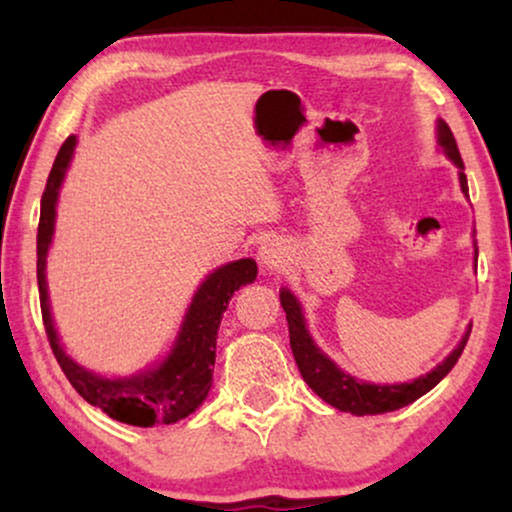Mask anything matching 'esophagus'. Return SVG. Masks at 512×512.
<instances>
[{
    "instance_id": "34e87169",
    "label": "esophagus",
    "mask_w": 512,
    "mask_h": 512,
    "mask_svg": "<svg viewBox=\"0 0 512 512\" xmlns=\"http://www.w3.org/2000/svg\"><path fill=\"white\" fill-rule=\"evenodd\" d=\"M258 263H261L263 270H277L282 268L284 261H286V251L279 242L270 240V242H263L261 247H258Z\"/></svg>"
}]
</instances>
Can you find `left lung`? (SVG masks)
<instances>
[{"label": "left lung", "instance_id": "left-lung-1", "mask_svg": "<svg viewBox=\"0 0 512 512\" xmlns=\"http://www.w3.org/2000/svg\"><path fill=\"white\" fill-rule=\"evenodd\" d=\"M436 144H438V151L459 170L461 193H464V198H468V179L464 174V160H461V153L457 149V142H454L450 125H447L443 118H438L436 121ZM473 249H475V261H478V242L475 240H473ZM279 303H282L286 312V321H289L293 359H296L298 370L300 375H303V380L307 382V387H310L319 398H324L328 405H333V408H338L340 412H352L356 417L394 412L398 408H405V405L415 403L417 398H422L424 394H429V391L436 387L447 373H450L454 363L459 361L473 326L468 324L466 333L461 335L459 345L454 347L436 368H431L429 373L419 375L415 380H408V382L375 384V382H366V380H359V377L349 375L347 370H342L338 363H335L331 356H328L324 349L314 342V338L310 335V328H307L303 303L293 296L291 289H286V286L284 289H279Z\"/></svg>", "mask_w": 512, "mask_h": 512}]
</instances>
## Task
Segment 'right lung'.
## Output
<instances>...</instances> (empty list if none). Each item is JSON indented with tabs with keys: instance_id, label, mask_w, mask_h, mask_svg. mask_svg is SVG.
<instances>
[{
	"instance_id": "add662e5",
	"label": "right lung",
	"mask_w": 512,
	"mask_h": 512,
	"mask_svg": "<svg viewBox=\"0 0 512 512\" xmlns=\"http://www.w3.org/2000/svg\"><path fill=\"white\" fill-rule=\"evenodd\" d=\"M76 144L79 139L72 135L60 146L51 174H48L46 191L41 195L37 282L48 342H51L55 359L72 387L90 405H97L102 412H107L111 419L142 426V429L158 424H177L179 419H186L198 410L212 389V366L216 361V338H219L223 312L235 291H240V286L254 284L258 275L256 261L240 258V261L223 263L202 279L186 307L170 349L158 361L146 363L144 368L128 375H100L81 366L67 354L65 345L60 342L46 282V258L55 235L60 188L65 184L69 165H72Z\"/></svg>"
}]
</instances>
